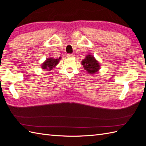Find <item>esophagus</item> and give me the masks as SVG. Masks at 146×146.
Listing matches in <instances>:
<instances>
[{
  "instance_id": "obj_1",
  "label": "esophagus",
  "mask_w": 146,
  "mask_h": 146,
  "mask_svg": "<svg viewBox=\"0 0 146 146\" xmlns=\"http://www.w3.org/2000/svg\"><path fill=\"white\" fill-rule=\"evenodd\" d=\"M74 54H67V56L68 57V58H72V57H74Z\"/></svg>"
}]
</instances>
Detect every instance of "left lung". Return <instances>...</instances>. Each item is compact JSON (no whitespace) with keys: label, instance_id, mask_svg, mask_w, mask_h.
<instances>
[{"label":"left lung","instance_id":"left-lung-1","mask_svg":"<svg viewBox=\"0 0 146 146\" xmlns=\"http://www.w3.org/2000/svg\"><path fill=\"white\" fill-rule=\"evenodd\" d=\"M82 65H83V68L87 72L90 74H94L97 72L99 69V63L97 61L93 56L87 55L85 59L83 60Z\"/></svg>","mask_w":146,"mask_h":146}]
</instances>
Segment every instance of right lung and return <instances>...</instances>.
<instances>
[{
  "label": "right lung",
  "mask_w": 146,
  "mask_h": 146,
  "mask_svg": "<svg viewBox=\"0 0 146 146\" xmlns=\"http://www.w3.org/2000/svg\"><path fill=\"white\" fill-rule=\"evenodd\" d=\"M60 57L59 59H54L52 58H47L45 62H44L42 64V68L46 70L45 71H50L53 68H55V66L57 65L58 63L59 62V60H60Z\"/></svg>",
  "instance_id": "add662e5"
}]
</instances>
